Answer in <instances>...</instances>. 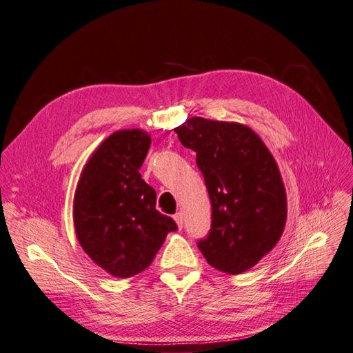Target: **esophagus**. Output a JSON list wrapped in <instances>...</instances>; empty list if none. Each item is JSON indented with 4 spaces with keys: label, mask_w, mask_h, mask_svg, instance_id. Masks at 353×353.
Wrapping results in <instances>:
<instances>
[{
    "label": "esophagus",
    "mask_w": 353,
    "mask_h": 353,
    "mask_svg": "<svg viewBox=\"0 0 353 353\" xmlns=\"http://www.w3.org/2000/svg\"><path fill=\"white\" fill-rule=\"evenodd\" d=\"M174 219H175V222H176V225H178V228H179V230L184 227V215H183V212H178V213H175Z\"/></svg>",
    "instance_id": "esophagus-1"
}]
</instances>
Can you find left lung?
I'll return each instance as SVG.
<instances>
[{
	"instance_id": "1",
	"label": "left lung",
	"mask_w": 353,
	"mask_h": 353,
	"mask_svg": "<svg viewBox=\"0 0 353 353\" xmlns=\"http://www.w3.org/2000/svg\"><path fill=\"white\" fill-rule=\"evenodd\" d=\"M181 144L196 152L212 205L206 237L197 240L209 265L241 274L280 240L285 190L274 157L248 126L191 117L175 128Z\"/></svg>"
}]
</instances>
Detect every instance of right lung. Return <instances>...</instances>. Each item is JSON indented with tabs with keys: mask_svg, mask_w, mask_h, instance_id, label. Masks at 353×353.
<instances>
[{
	"mask_svg": "<svg viewBox=\"0 0 353 353\" xmlns=\"http://www.w3.org/2000/svg\"><path fill=\"white\" fill-rule=\"evenodd\" d=\"M140 130L110 135L82 170L73 203L74 230L90 258L117 279H130L153 262L178 227L156 210V191L138 169L150 148Z\"/></svg>",
	"mask_w": 353,
	"mask_h": 353,
	"instance_id": "1",
	"label": "right lung"
}]
</instances>
